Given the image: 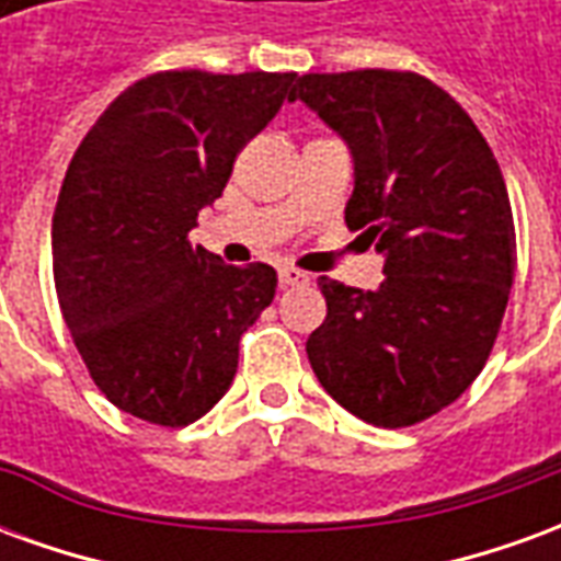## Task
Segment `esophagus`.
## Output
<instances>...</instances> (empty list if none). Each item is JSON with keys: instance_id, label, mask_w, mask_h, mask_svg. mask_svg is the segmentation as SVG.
I'll list each match as a JSON object with an SVG mask.
<instances>
[{"instance_id": "1", "label": "esophagus", "mask_w": 561, "mask_h": 561, "mask_svg": "<svg viewBox=\"0 0 561 561\" xmlns=\"http://www.w3.org/2000/svg\"><path fill=\"white\" fill-rule=\"evenodd\" d=\"M279 282L282 288H294V285H309V273L297 267H282L279 270Z\"/></svg>"}]
</instances>
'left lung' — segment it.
Here are the masks:
<instances>
[{"instance_id": "left-lung-1", "label": "left lung", "mask_w": 561, "mask_h": 561, "mask_svg": "<svg viewBox=\"0 0 561 561\" xmlns=\"http://www.w3.org/2000/svg\"><path fill=\"white\" fill-rule=\"evenodd\" d=\"M316 111L354 159L352 231L385 255L378 291L321 276L312 373L373 426H412L466 393L493 352L517 267L514 216L493 149L433 80L412 71L304 75Z\"/></svg>"}]
</instances>
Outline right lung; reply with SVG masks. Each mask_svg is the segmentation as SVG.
<instances>
[{
  "instance_id": "obj_1",
  "label": "right lung",
  "mask_w": 561,
  "mask_h": 561,
  "mask_svg": "<svg viewBox=\"0 0 561 561\" xmlns=\"http://www.w3.org/2000/svg\"><path fill=\"white\" fill-rule=\"evenodd\" d=\"M294 80L159 71L80 140L54 209L56 297L92 381L126 414L185 426L231 388L276 270L231 267L188 231L237 152L291 102Z\"/></svg>"
}]
</instances>
